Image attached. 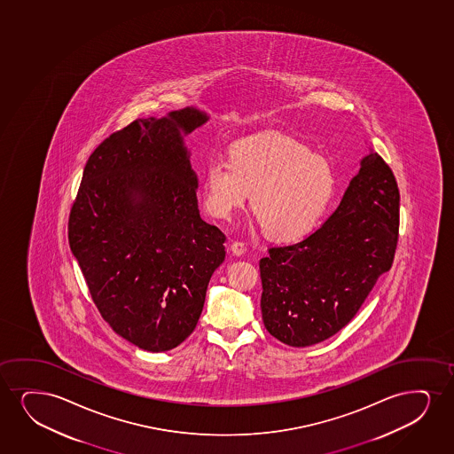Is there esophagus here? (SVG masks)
Wrapping results in <instances>:
<instances>
[{
    "instance_id": "obj_1",
    "label": "esophagus",
    "mask_w": 454,
    "mask_h": 454,
    "mask_svg": "<svg viewBox=\"0 0 454 454\" xmlns=\"http://www.w3.org/2000/svg\"><path fill=\"white\" fill-rule=\"evenodd\" d=\"M246 250H247V248H246V244H244V242L235 241L230 244V252L236 254V256H242V254L246 253Z\"/></svg>"
}]
</instances>
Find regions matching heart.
<instances>
[{
  "label": "heart",
  "instance_id": "obj_1",
  "mask_svg": "<svg viewBox=\"0 0 454 454\" xmlns=\"http://www.w3.org/2000/svg\"><path fill=\"white\" fill-rule=\"evenodd\" d=\"M334 175L322 156L278 133L239 139L229 161L213 156L204 167L202 201L215 218L233 216L247 202L267 235L293 241L310 233L333 195Z\"/></svg>",
  "mask_w": 454,
  "mask_h": 454
}]
</instances>
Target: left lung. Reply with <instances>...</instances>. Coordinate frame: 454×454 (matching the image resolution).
<instances>
[{"instance_id":"1","label":"left lung","mask_w":454,"mask_h":454,"mask_svg":"<svg viewBox=\"0 0 454 454\" xmlns=\"http://www.w3.org/2000/svg\"><path fill=\"white\" fill-rule=\"evenodd\" d=\"M399 236V189L374 152L345 190L333 215L305 239L273 247L259 261L267 332L290 347L338 333L388 271Z\"/></svg>"}]
</instances>
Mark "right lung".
Masks as SVG:
<instances>
[{
    "label": "right lung",
    "mask_w": 454,
    "mask_h": 454,
    "mask_svg": "<svg viewBox=\"0 0 454 454\" xmlns=\"http://www.w3.org/2000/svg\"><path fill=\"white\" fill-rule=\"evenodd\" d=\"M196 107L133 121L93 152L69 216V244L93 302L121 338L172 350L195 330L225 236L202 221L184 137Z\"/></svg>",
    "instance_id": "add662e5"
}]
</instances>
